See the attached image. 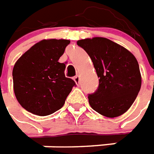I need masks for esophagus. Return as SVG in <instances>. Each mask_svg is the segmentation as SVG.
<instances>
[{
    "mask_svg": "<svg viewBox=\"0 0 154 154\" xmlns=\"http://www.w3.org/2000/svg\"><path fill=\"white\" fill-rule=\"evenodd\" d=\"M74 81H75V82H76V84H77V85H79V81H80V77H79L78 75H77L76 77H74Z\"/></svg>",
    "mask_w": 154,
    "mask_h": 154,
    "instance_id": "1",
    "label": "esophagus"
}]
</instances>
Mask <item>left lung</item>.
Returning a JSON list of instances; mask_svg holds the SVG:
<instances>
[{
    "mask_svg": "<svg viewBox=\"0 0 154 154\" xmlns=\"http://www.w3.org/2000/svg\"><path fill=\"white\" fill-rule=\"evenodd\" d=\"M87 52L99 79L98 89L88 95V103L98 113L116 118L134 103L141 86L138 62L128 49L105 37L77 41Z\"/></svg>",
    "mask_w": 154,
    "mask_h": 154,
    "instance_id": "8db88e82",
    "label": "left lung"
}]
</instances>
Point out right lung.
I'll list each match as a JSON object with an SVG mask.
<instances>
[{
	"label": "right lung",
	"instance_id": "obj_1",
	"mask_svg": "<svg viewBox=\"0 0 154 154\" xmlns=\"http://www.w3.org/2000/svg\"><path fill=\"white\" fill-rule=\"evenodd\" d=\"M69 40L44 39L16 61L13 70L17 100L26 111L48 116L60 109L75 82L66 77V65L60 63Z\"/></svg>",
	"mask_w": 154,
	"mask_h": 154
}]
</instances>
